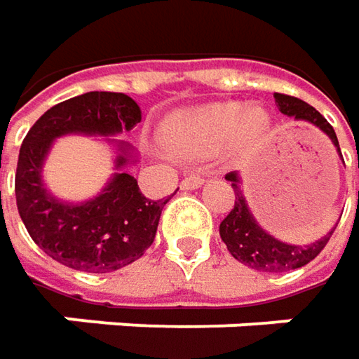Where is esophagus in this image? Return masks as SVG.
<instances>
[{
  "label": "esophagus",
  "instance_id": "esophagus-1",
  "mask_svg": "<svg viewBox=\"0 0 359 359\" xmlns=\"http://www.w3.org/2000/svg\"><path fill=\"white\" fill-rule=\"evenodd\" d=\"M203 182H204L203 177H198V175H189V177H184V179H182V182H180V189H182V191H194V189H198Z\"/></svg>",
  "mask_w": 359,
  "mask_h": 359
}]
</instances>
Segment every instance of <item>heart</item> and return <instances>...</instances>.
I'll return each instance as SVG.
<instances>
[{
  "instance_id": "obj_1",
  "label": "heart",
  "mask_w": 359,
  "mask_h": 359,
  "mask_svg": "<svg viewBox=\"0 0 359 359\" xmlns=\"http://www.w3.org/2000/svg\"><path fill=\"white\" fill-rule=\"evenodd\" d=\"M270 117L262 107L215 103L179 113L165 127V142L175 155L203 158L232 142L236 149L252 147L266 135Z\"/></svg>"
}]
</instances>
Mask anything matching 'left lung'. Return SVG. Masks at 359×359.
<instances>
[{"label": "left lung", "instance_id": "left-lung-1", "mask_svg": "<svg viewBox=\"0 0 359 359\" xmlns=\"http://www.w3.org/2000/svg\"><path fill=\"white\" fill-rule=\"evenodd\" d=\"M274 99H276L280 113L288 115L294 121L312 123L322 133H326L327 137H330V141L334 142L338 155L341 156L338 137H336V133L332 129V125L316 111L314 107L304 103L302 99H298V97H290V95L274 93ZM226 180L232 182L236 201H234V208L230 210L229 217L220 222V238L226 244L229 252L238 262H242L244 266H250V268L258 270V272H288V270L302 268V266L308 264L310 260H314L316 256L324 250V246L330 241L332 232L338 226V222H336V226L330 230L326 236H322L320 241L312 242V244H306V246L280 242L272 234H268L256 222V218L252 217V212H250V208L246 204V198L242 194L238 172L236 170L229 172Z\"/></svg>", "mask_w": 359, "mask_h": 359}]
</instances>
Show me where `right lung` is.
<instances>
[{"label": "right lung", "instance_id": "right-lung-1", "mask_svg": "<svg viewBox=\"0 0 359 359\" xmlns=\"http://www.w3.org/2000/svg\"><path fill=\"white\" fill-rule=\"evenodd\" d=\"M141 123V109L125 93L91 91L45 111L21 142L15 172L19 217L47 256L73 270L105 274L139 260L153 244L168 198L149 201L123 167L137 163L129 142L117 144L115 172L95 198L65 203L43 184V163L63 135L113 137Z\"/></svg>", "mask_w": 359, "mask_h": 359}]
</instances>
